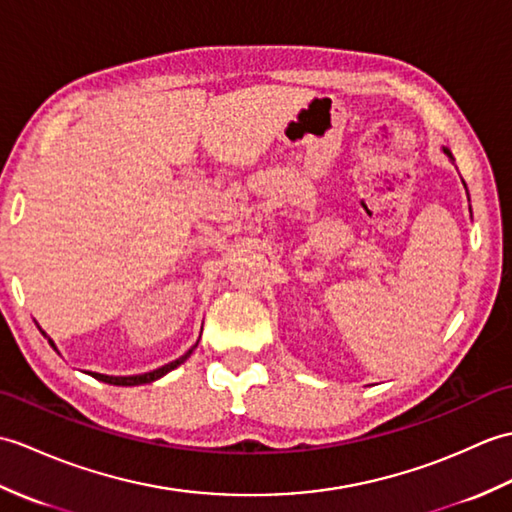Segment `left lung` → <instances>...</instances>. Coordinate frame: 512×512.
I'll list each match as a JSON object with an SVG mask.
<instances>
[{"label":"left lung","instance_id":"8db88e82","mask_svg":"<svg viewBox=\"0 0 512 512\" xmlns=\"http://www.w3.org/2000/svg\"><path fill=\"white\" fill-rule=\"evenodd\" d=\"M442 151H445V153L451 157V160H453V155H451V151H449V149H442ZM462 184H464V181H462ZM464 188H467V184H464Z\"/></svg>","mask_w":512,"mask_h":512}]
</instances>
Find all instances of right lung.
Instances as JSON below:
<instances>
[{"label":"right lung","mask_w":512,"mask_h":512,"mask_svg":"<svg viewBox=\"0 0 512 512\" xmlns=\"http://www.w3.org/2000/svg\"><path fill=\"white\" fill-rule=\"evenodd\" d=\"M43 333V331H41ZM45 335V333H43ZM48 337V335H45ZM48 342H50V346L56 350V346H54V342L52 339L48 337ZM199 344V342H197ZM197 344L192 346L186 355H181L179 359H175V361H170V363H166V366H162V368H157V370H151V372H144V374H133V377H109V374H100V372H89L92 374L94 379H98V381H102V383H109V385H142V383H151V381H157L160 377H164L166 372H170V370H175L177 366H181V363H184L190 355H192V350L197 348Z\"/></svg>","instance_id":"obj_1"}]
</instances>
